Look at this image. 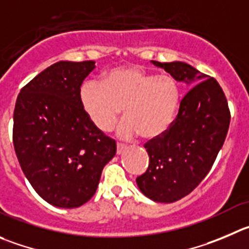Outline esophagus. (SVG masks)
<instances>
[{
    "mask_svg": "<svg viewBox=\"0 0 249 249\" xmlns=\"http://www.w3.org/2000/svg\"><path fill=\"white\" fill-rule=\"evenodd\" d=\"M127 149V145L126 144H122V143H117V145H116V153L120 155V154H122L123 151L126 150Z\"/></svg>",
    "mask_w": 249,
    "mask_h": 249,
    "instance_id": "obj_1",
    "label": "esophagus"
}]
</instances>
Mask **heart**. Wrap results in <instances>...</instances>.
Segmentation results:
<instances>
[{"label": "heart", "instance_id": "obj_1", "mask_svg": "<svg viewBox=\"0 0 249 249\" xmlns=\"http://www.w3.org/2000/svg\"><path fill=\"white\" fill-rule=\"evenodd\" d=\"M181 88L171 75L158 74L139 66L112 68L103 82H85L79 101L94 126L110 132L123 112L118 136L144 139L164 136L176 120L181 104Z\"/></svg>", "mask_w": 249, "mask_h": 249}]
</instances>
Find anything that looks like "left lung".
Wrapping results in <instances>:
<instances>
[{
    "label": "left lung",
    "mask_w": 249,
    "mask_h": 249,
    "mask_svg": "<svg viewBox=\"0 0 249 249\" xmlns=\"http://www.w3.org/2000/svg\"><path fill=\"white\" fill-rule=\"evenodd\" d=\"M177 82L193 85L183 96L171 128L144 144L148 170L137 177L144 196L174 203L188 196L214 165L229 131V104L216 79L184 62H158Z\"/></svg>",
    "instance_id": "left-lung-1"
}]
</instances>
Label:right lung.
I'll use <instances>...</instances> for the list:
<instances>
[{"label":"right lung","mask_w":249,"mask_h":249,"mask_svg":"<svg viewBox=\"0 0 249 249\" xmlns=\"http://www.w3.org/2000/svg\"><path fill=\"white\" fill-rule=\"evenodd\" d=\"M94 61H60L22 88L13 113V145L20 167L44 200L78 208L94 196L116 142L85 115L79 90Z\"/></svg>","instance_id":"add662e5"}]
</instances>
